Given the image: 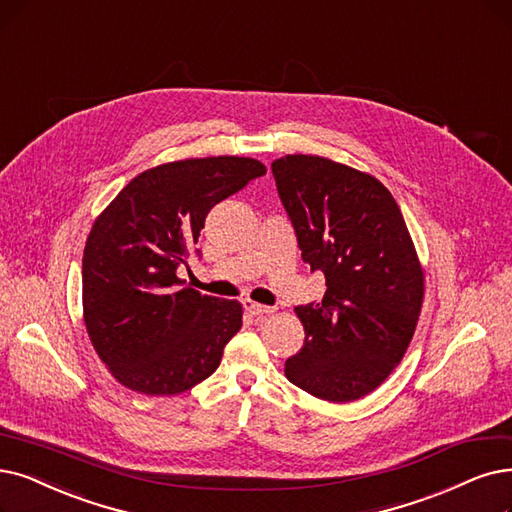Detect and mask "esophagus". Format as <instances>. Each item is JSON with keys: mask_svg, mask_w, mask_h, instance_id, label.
Here are the masks:
<instances>
[{"mask_svg": "<svg viewBox=\"0 0 512 512\" xmlns=\"http://www.w3.org/2000/svg\"><path fill=\"white\" fill-rule=\"evenodd\" d=\"M243 309H245V311H248L250 315H254V317H262V315H269V313H273V309H271V306H264V304H258V302L250 300V298H245V300H243Z\"/></svg>", "mask_w": 512, "mask_h": 512, "instance_id": "esophagus-1", "label": "esophagus"}]
</instances>
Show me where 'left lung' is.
Listing matches in <instances>:
<instances>
[{
	"label": "left lung",
	"mask_w": 512,
	"mask_h": 512,
	"mask_svg": "<svg viewBox=\"0 0 512 512\" xmlns=\"http://www.w3.org/2000/svg\"><path fill=\"white\" fill-rule=\"evenodd\" d=\"M302 260L325 275L321 302L300 304L302 349L285 376L313 397L346 403L378 388L407 351L424 275L393 195L370 174L317 155L271 163Z\"/></svg>",
	"instance_id": "left-lung-1"
}]
</instances>
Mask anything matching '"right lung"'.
<instances>
[{"instance_id":"1","label":"right lung","mask_w":512,"mask_h":512,"mask_svg":"<svg viewBox=\"0 0 512 512\" xmlns=\"http://www.w3.org/2000/svg\"><path fill=\"white\" fill-rule=\"evenodd\" d=\"M267 174L258 159L206 157L163 163L138 174L88 235L86 330L109 372L142 395L185 393L220 365L241 327V304L180 288L178 267L208 212Z\"/></svg>"}]
</instances>
